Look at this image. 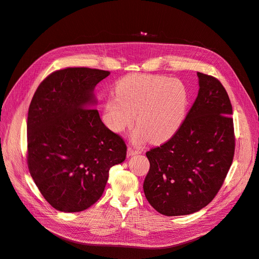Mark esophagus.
<instances>
[{
    "label": "esophagus",
    "mask_w": 259,
    "mask_h": 259,
    "mask_svg": "<svg viewBox=\"0 0 259 259\" xmlns=\"http://www.w3.org/2000/svg\"><path fill=\"white\" fill-rule=\"evenodd\" d=\"M140 153H141L140 149L133 148V147H129L128 150H127V155L128 156H133V155H137V154H140Z\"/></svg>",
    "instance_id": "esophagus-1"
}]
</instances>
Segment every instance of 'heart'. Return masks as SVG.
I'll use <instances>...</instances> for the list:
<instances>
[{
  "label": "heart",
  "mask_w": 259,
  "mask_h": 259,
  "mask_svg": "<svg viewBox=\"0 0 259 259\" xmlns=\"http://www.w3.org/2000/svg\"><path fill=\"white\" fill-rule=\"evenodd\" d=\"M115 97L104 106L105 124L114 132L131 127L137 114V135L152 143H164L178 133L187 116L189 92L178 78L137 73L115 85Z\"/></svg>",
  "instance_id": "1"
}]
</instances>
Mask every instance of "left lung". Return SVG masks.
Returning a JSON list of instances; mask_svg holds the SVG:
<instances>
[{"label":"left lung","instance_id":"left-lung-1","mask_svg":"<svg viewBox=\"0 0 259 259\" xmlns=\"http://www.w3.org/2000/svg\"><path fill=\"white\" fill-rule=\"evenodd\" d=\"M199 90L173 138L146 153L149 203L166 216L188 215L212 201L232 165L235 137L229 95L214 76L197 72Z\"/></svg>","mask_w":259,"mask_h":259}]
</instances>
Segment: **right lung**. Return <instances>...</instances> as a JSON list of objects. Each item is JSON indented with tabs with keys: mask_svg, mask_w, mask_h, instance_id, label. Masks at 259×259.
Instances as JSON below:
<instances>
[{
	"mask_svg": "<svg viewBox=\"0 0 259 259\" xmlns=\"http://www.w3.org/2000/svg\"><path fill=\"white\" fill-rule=\"evenodd\" d=\"M110 72L86 67L52 72L37 87L27 118V164L39 192L62 212L102 196L109 170L127 146L102 121L93 90Z\"/></svg>",
	"mask_w": 259,
	"mask_h": 259,
	"instance_id": "right-lung-1",
	"label": "right lung"
}]
</instances>
